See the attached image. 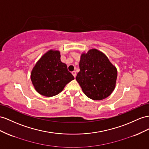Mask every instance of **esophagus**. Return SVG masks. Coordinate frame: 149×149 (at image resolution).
<instances>
[{
    "instance_id": "obj_1",
    "label": "esophagus",
    "mask_w": 149,
    "mask_h": 149,
    "mask_svg": "<svg viewBox=\"0 0 149 149\" xmlns=\"http://www.w3.org/2000/svg\"><path fill=\"white\" fill-rule=\"evenodd\" d=\"M72 74H73V75H74V77H76V72L75 71H73L72 72Z\"/></svg>"
}]
</instances>
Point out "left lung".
Masks as SVG:
<instances>
[{
    "mask_svg": "<svg viewBox=\"0 0 149 149\" xmlns=\"http://www.w3.org/2000/svg\"><path fill=\"white\" fill-rule=\"evenodd\" d=\"M79 67L75 79L89 98L102 100L113 93L116 86L117 69L104 53L94 48L82 53Z\"/></svg>",
    "mask_w": 149,
    "mask_h": 149,
    "instance_id": "1",
    "label": "left lung"
}]
</instances>
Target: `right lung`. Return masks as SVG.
<instances>
[{
	"label": "right lung",
	"instance_id": "add662e5",
	"mask_svg": "<svg viewBox=\"0 0 149 149\" xmlns=\"http://www.w3.org/2000/svg\"><path fill=\"white\" fill-rule=\"evenodd\" d=\"M60 52L50 49L42 56L33 68L31 80L35 90L46 97H52L62 92L74 77L61 62Z\"/></svg>",
	"mask_w": 149,
	"mask_h": 149
}]
</instances>
